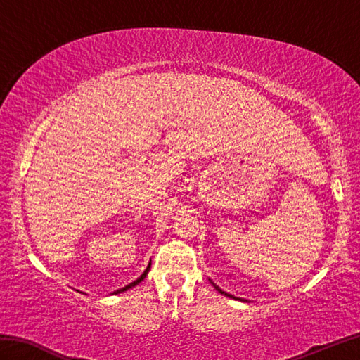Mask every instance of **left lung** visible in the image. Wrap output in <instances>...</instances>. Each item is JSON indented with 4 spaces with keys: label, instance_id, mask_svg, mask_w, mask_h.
Segmentation results:
<instances>
[{
    "label": "left lung",
    "instance_id": "left-lung-1",
    "mask_svg": "<svg viewBox=\"0 0 360 360\" xmlns=\"http://www.w3.org/2000/svg\"><path fill=\"white\" fill-rule=\"evenodd\" d=\"M212 283V285L213 286H215V289L218 290V292H221V294H223V295H226V297H231V298H235V300H241V298H236V297H233V295H231V294H227V292H224V290L223 289H219L217 285H215V283H213V281H210Z\"/></svg>",
    "mask_w": 360,
    "mask_h": 360
}]
</instances>
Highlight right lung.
Masks as SVG:
<instances>
[{
    "instance_id": "right-lung-1",
    "label": "right lung",
    "mask_w": 360,
    "mask_h": 360,
    "mask_svg": "<svg viewBox=\"0 0 360 360\" xmlns=\"http://www.w3.org/2000/svg\"><path fill=\"white\" fill-rule=\"evenodd\" d=\"M150 267H151V263H148V266H147V269H145L143 271V274L141 275V277L139 278H137V280H134L133 283H129V285L128 286H125V288H120V289H117V290H114V292L112 294H120V292H125V290H128V289H131V288H134L136 285H139V283L145 278V277H147V274H148V271H150Z\"/></svg>"
}]
</instances>
